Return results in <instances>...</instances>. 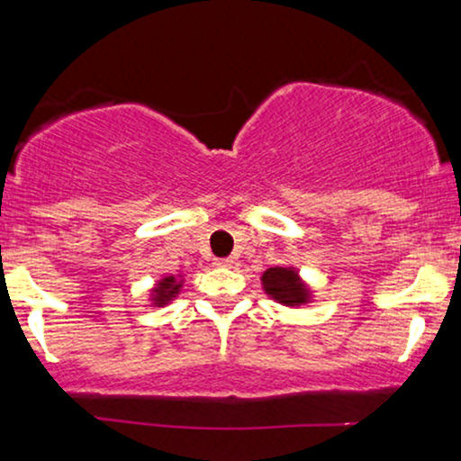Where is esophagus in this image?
I'll return each mask as SVG.
<instances>
[{
    "mask_svg": "<svg viewBox=\"0 0 461 461\" xmlns=\"http://www.w3.org/2000/svg\"><path fill=\"white\" fill-rule=\"evenodd\" d=\"M216 264H219V267H234V258H219V260H216Z\"/></svg>",
    "mask_w": 461,
    "mask_h": 461,
    "instance_id": "34e87169",
    "label": "esophagus"
}]
</instances>
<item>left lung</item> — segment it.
I'll use <instances>...</instances> for the list:
<instances>
[{"label": "left lung", "mask_w": 461, "mask_h": 461, "mask_svg": "<svg viewBox=\"0 0 461 461\" xmlns=\"http://www.w3.org/2000/svg\"><path fill=\"white\" fill-rule=\"evenodd\" d=\"M262 284L267 294L284 305H301L308 301V288L299 282V275L290 268H268L262 275Z\"/></svg>", "instance_id": "8db88e82"}]
</instances>
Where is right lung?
Returning a JSON list of instances; mask_svg holds the SVG:
<instances>
[{
  "label": "right lung",
  "instance_id": "1",
  "mask_svg": "<svg viewBox=\"0 0 461 461\" xmlns=\"http://www.w3.org/2000/svg\"><path fill=\"white\" fill-rule=\"evenodd\" d=\"M179 285H182V282H177L176 277H164L162 282H158L156 297H153V301H156L158 305L168 303V301H171L179 293Z\"/></svg>",
  "mask_w": 461,
  "mask_h": 461
}]
</instances>
